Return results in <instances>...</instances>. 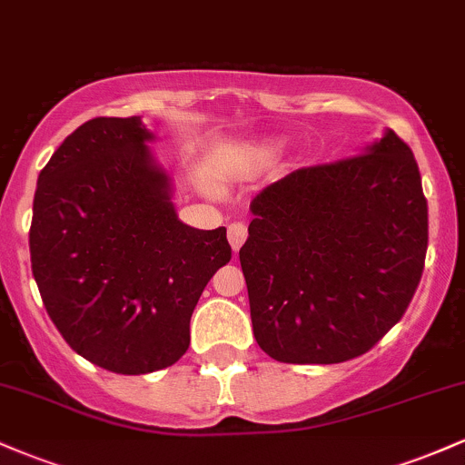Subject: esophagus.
<instances>
[{"label":"esophagus","mask_w":465,"mask_h":465,"mask_svg":"<svg viewBox=\"0 0 465 465\" xmlns=\"http://www.w3.org/2000/svg\"><path fill=\"white\" fill-rule=\"evenodd\" d=\"M227 240L229 244H232L233 253H236V251H240V247L244 244V240H247V227H244L242 223H233V225H229Z\"/></svg>","instance_id":"obj_1"}]
</instances>
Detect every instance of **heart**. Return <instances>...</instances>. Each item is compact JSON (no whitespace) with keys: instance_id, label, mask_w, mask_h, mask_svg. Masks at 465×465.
<instances>
[{"instance_id":"b5f03b06","label":"heart","mask_w":465,"mask_h":465,"mask_svg":"<svg viewBox=\"0 0 465 465\" xmlns=\"http://www.w3.org/2000/svg\"><path fill=\"white\" fill-rule=\"evenodd\" d=\"M275 148V143H269V146H266V151H273Z\"/></svg>"}]
</instances>
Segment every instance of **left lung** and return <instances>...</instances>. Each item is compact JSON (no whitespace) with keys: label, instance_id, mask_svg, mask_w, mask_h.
<instances>
[{"label":"left lung","instance_id":"obj_1","mask_svg":"<svg viewBox=\"0 0 465 465\" xmlns=\"http://www.w3.org/2000/svg\"><path fill=\"white\" fill-rule=\"evenodd\" d=\"M251 214L240 266L253 336L271 359H356L402 319L424 271L429 205L396 133L286 174L251 201Z\"/></svg>","mask_w":465,"mask_h":465}]
</instances>
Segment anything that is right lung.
Masks as SVG:
<instances>
[{
	"mask_svg": "<svg viewBox=\"0 0 465 465\" xmlns=\"http://www.w3.org/2000/svg\"><path fill=\"white\" fill-rule=\"evenodd\" d=\"M142 117H94L36 181L32 275L67 345L94 365L140 376L190 345L203 288L232 260L227 229L179 221Z\"/></svg>",
	"mask_w": 465,
	"mask_h": 465,
	"instance_id": "obj_1",
	"label": "right lung"
}]
</instances>
